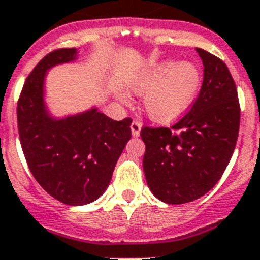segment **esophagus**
<instances>
[{
  "instance_id": "34e87169",
  "label": "esophagus",
  "mask_w": 260,
  "mask_h": 260,
  "mask_svg": "<svg viewBox=\"0 0 260 260\" xmlns=\"http://www.w3.org/2000/svg\"><path fill=\"white\" fill-rule=\"evenodd\" d=\"M141 127H142V122L139 119H134L132 123V133L134 137H139L141 134Z\"/></svg>"
}]
</instances>
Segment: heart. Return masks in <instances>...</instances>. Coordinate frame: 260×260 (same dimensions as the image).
<instances>
[{"label": "heart", "instance_id": "heart-1", "mask_svg": "<svg viewBox=\"0 0 260 260\" xmlns=\"http://www.w3.org/2000/svg\"><path fill=\"white\" fill-rule=\"evenodd\" d=\"M201 83V71L190 62L165 61L147 71L133 86L146 95L144 109L156 122H172L187 109Z\"/></svg>", "mask_w": 260, "mask_h": 260}]
</instances>
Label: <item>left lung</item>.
I'll return each mask as SVG.
<instances>
[{"label": "left lung", "mask_w": 260, "mask_h": 260, "mask_svg": "<svg viewBox=\"0 0 260 260\" xmlns=\"http://www.w3.org/2000/svg\"><path fill=\"white\" fill-rule=\"evenodd\" d=\"M203 83L190 108L172 127L141 130L143 171L156 198L183 204L210 191L228 167L240 130L237 87L219 57L197 48Z\"/></svg>", "instance_id": "left-lung-1"}]
</instances>
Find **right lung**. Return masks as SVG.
Listing matches in <instances>:
<instances>
[{"label": "right lung", "instance_id": "add662e5", "mask_svg": "<svg viewBox=\"0 0 260 260\" xmlns=\"http://www.w3.org/2000/svg\"><path fill=\"white\" fill-rule=\"evenodd\" d=\"M75 57V48L48 53L23 84L17 108L20 144L32 176L69 206L91 203L105 191L132 138L130 117L114 121L96 108L63 119L48 116L43 99L47 70Z\"/></svg>", "mask_w": 260, "mask_h": 260}]
</instances>
